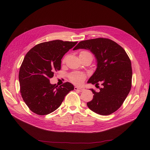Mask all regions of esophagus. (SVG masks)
Returning a JSON list of instances; mask_svg holds the SVG:
<instances>
[{
	"label": "esophagus",
	"mask_w": 150,
	"mask_h": 150,
	"mask_svg": "<svg viewBox=\"0 0 150 150\" xmlns=\"http://www.w3.org/2000/svg\"><path fill=\"white\" fill-rule=\"evenodd\" d=\"M74 89H75V91H79V92H82V91H83L84 90L83 88H78V87H76V86H75V87L74 88Z\"/></svg>",
	"instance_id": "34e87169"
}]
</instances>
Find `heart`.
<instances>
[{"instance_id": "heart-1", "label": "heart", "mask_w": 150, "mask_h": 150, "mask_svg": "<svg viewBox=\"0 0 150 150\" xmlns=\"http://www.w3.org/2000/svg\"><path fill=\"white\" fill-rule=\"evenodd\" d=\"M85 54H91L89 52L86 51H82L80 52V55H85ZM65 59L63 60V62H64ZM69 79L71 82H72L75 84L80 85L81 84L84 80L86 79V75L83 74L80 72H74L71 74L69 75Z\"/></svg>"}]
</instances>
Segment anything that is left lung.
I'll return each mask as SVG.
<instances>
[{
    "mask_svg": "<svg viewBox=\"0 0 150 150\" xmlns=\"http://www.w3.org/2000/svg\"><path fill=\"white\" fill-rule=\"evenodd\" d=\"M79 49L89 50L97 59V69L88 83L102 86L98 92L91 89L94 95L87 103L88 108L100 115L112 114L122 105L131 88L132 72L129 57L120 45L107 38L81 41L74 50Z\"/></svg>",
    "mask_w": 150,
    "mask_h": 150,
    "instance_id": "obj_1",
    "label": "left lung"
}]
</instances>
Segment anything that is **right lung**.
<instances>
[{"mask_svg": "<svg viewBox=\"0 0 150 150\" xmlns=\"http://www.w3.org/2000/svg\"><path fill=\"white\" fill-rule=\"evenodd\" d=\"M78 42L54 40L37 44L26 54L20 67L19 80L21 96L34 113L44 115L57 109L74 86L50 83L54 72L61 69V59Z\"/></svg>", "mask_w": 150, "mask_h": 150, "instance_id": "1", "label": "right lung"}]
</instances>
